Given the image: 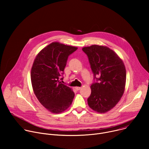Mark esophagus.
I'll return each instance as SVG.
<instances>
[{
    "mask_svg": "<svg viewBox=\"0 0 149 149\" xmlns=\"http://www.w3.org/2000/svg\"><path fill=\"white\" fill-rule=\"evenodd\" d=\"M81 88V87H75V89H76L77 91L80 90Z\"/></svg>",
    "mask_w": 149,
    "mask_h": 149,
    "instance_id": "34e87169",
    "label": "esophagus"
}]
</instances>
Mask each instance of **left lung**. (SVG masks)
I'll return each mask as SVG.
<instances>
[{
	"label": "left lung",
	"mask_w": 149,
	"mask_h": 149,
	"mask_svg": "<svg viewBox=\"0 0 149 149\" xmlns=\"http://www.w3.org/2000/svg\"><path fill=\"white\" fill-rule=\"evenodd\" d=\"M88 56L94 79L88 98L89 107L99 113L111 110L122 97L125 86L126 70L123 60L105 46L93 45L82 48ZM99 76L96 78V75Z\"/></svg>",
	"instance_id": "obj_1"
}]
</instances>
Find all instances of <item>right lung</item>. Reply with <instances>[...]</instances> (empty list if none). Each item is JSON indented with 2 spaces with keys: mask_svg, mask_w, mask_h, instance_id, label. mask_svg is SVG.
I'll list each match as a JSON object with an SVG mask.
<instances>
[{
  "mask_svg": "<svg viewBox=\"0 0 149 149\" xmlns=\"http://www.w3.org/2000/svg\"><path fill=\"white\" fill-rule=\"evenodd\" d=\"M77 49L52 42L38 54L33 61L31 79L34 94L40 103L52 113L63 112L72 102L75 94L62 83L61 75L68 56Z\"/></svg>",
  "mask_w": 149,
  "mask_h": 149,
  "instance_id": "1",
  "label": "right lung"
}]
</instances>
